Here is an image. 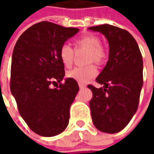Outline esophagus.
Here are the masks:
<instances>
[{
	"mask_svg": "<svg viewBox=\"0 0 154 154\" xmlns=\"http://www.w3.org/2000/svg\"><path fill=\"white\" fill-rule=\"evenodd\" d=\"M79 86H80V89H83V88H85V87H86V85H84V84H81V83H79Z\"/></svg>",
	"mask_w": 154,
	"mask_h": 154,
	"instance_id": "obj_1",
	"label": "esophagus"
}]
</instances>
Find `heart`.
Returning <instances> with one entry per match:
<instances>
[{
  "mask_svg": "<svg viewBox=\"0 0 154 154\" xmlns=\"http://www.w3.org/2000/svg\"><path fill=\"white\" fill-rule=\"evenodd\" d=\"M76 49H82L87 51L85 59V62L87 63H95L96 65L103 64L105 58L106 53L101 46V41L98 37L92 35H86L80 39H78L75 43ZM60 58L62 64L69 68L74 61V53L72 48L68 45H63L60 49ZM97 74V69L92 65L89 64L85 67H78L71 69L67 73V76L70 79L76 80L80 83H86L88 80H92Z\"/></svg>",
  "mask_w": 154,
  "mask_h": 154,
  "instance_id": "1",
  "label": "heart"
}]
</instances>
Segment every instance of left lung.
<instances>
[{"instance_id":"8db88e82","label":"left lung","mask_w":154,"mask_h":154,"mask_svg":"<svg viewBox=\"0 0 154 154\" xmlns=\"http://www.w3.org/2000/svg\"><path fill=\"white\" fill-rule=\"evenodd\" d=\"M103 34L109 43V58L96 78L103 87L88 85L92 92L90 109L99 131L115 134L128 125L135 114L143 86V60L130 33L108 24L89 27Z\"/></svg>"}]
</instances>
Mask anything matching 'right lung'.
Here are the masks:
<instances>
[{
    "label": "right lung",
    "instance_id": "right-lung-1",
    "mask_svg": "<svg viewBox=\"0 0 154 154\" xmlns=\"http://www.w3.org/2000/svg\"><path fill=\"white\" fill-rule=\"evenodd\" d=\"M79 32L42 21L22 33L14 46L11 64L12 95L20 114L33 132L51 137L61 134L69 121V109L79 91L76 80L64 78L60 49ZM65 82L58 88L50 84Z\"/></svg>",
    "mask_w": 154,
    "mask_h": 154
}]
</instances>
